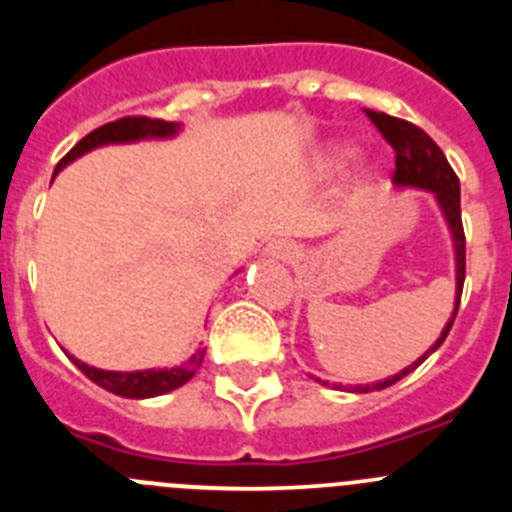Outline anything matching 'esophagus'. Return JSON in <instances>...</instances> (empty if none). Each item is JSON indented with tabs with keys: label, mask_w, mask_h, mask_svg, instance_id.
I'll use <instances>...</instances> for the list:
<instances>
[{
	"label": "esophagus",
	"mask_w": 512,
	"mask_h": 512,
	"mask_svg": "<svg viewBox=\"0 0 512 512\" xmlns=\"http://www.w3.org/2000/svg\"><path fill=\"white\" fill-rule=\"evenodd\" d=\"M266 253L279 261H292L297 256V246L289 241H274L269 248H266Z\"/></svg>",
	"instance_id": "obj_1"
}]
</instances>
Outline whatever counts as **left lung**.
Instances as JSON below:
<instances>
[{
    "instance_id": "8db88e82",
    "label": "left lung",
    "mask_w": 512,
    "mask_h": 512,
    "mask_svg": "<svg viewBox=\"0 0 512 512\" xmlns=\"http://www.w3.org/2000/svg\"><path fill=\"white\" fill-rule=\"evenodd\" d=\"M366 117L372 120L374 128L382 133V138L395 148V182L405 184V187H420V189H431L436 194L438 205H441L443 215H446V223H449L451 235H454V246H456V307L451 320L443 328L441 338L433 343L418 361H413L410 366H405L402 372H397L395 377L384 379V382L377 384H361L356 387V392H372V390H384L390 384L400 382L405 374H410L413 369H418L428 354H433L446 336H449L451 325H454L456 310H459L461 302V289H464V277H467V238H464V225H461V189H459V176L454 174L451 164L446 161L441 148L436 146V140L431 135L420 130L418 125L408 120H400V117L384 115V112L364 110Z\"/></svg>"
}]
</instances>
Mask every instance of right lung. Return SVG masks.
Here are the masks:
<instances>
[{"label": "right lung", "instance_id": "right-lung-1", "mask_svg": "<svg viewBox=\"0 0 512 512\" xmlns=\"http://www.w3.org/2000/svg\"><path fill=\"white\" fill-rule=\"evenodd\" d=\"M176 125L174 122L158 120V117H146V115H128L120 117L115 122H107L102 128L92 130L89 135L76 143L66 156L58 161L56 171L63 169V166L74 161L81 153L92 151V148L104 146V143H122V140H138V138H166V135H174ZM202 359H205V351H197L192 359L187 361L179 369H158V372H102V369H94V366H87L84 361H76L81 372L87 374L94 384L104 387L107 392H115L120 397H133V400H140V397H156L164 395V392L176 390L187 384L189 379L194 377V372L200 369Z\"/></svg>", "mask_w": 512, "mask_h": 512}]
</instances>
